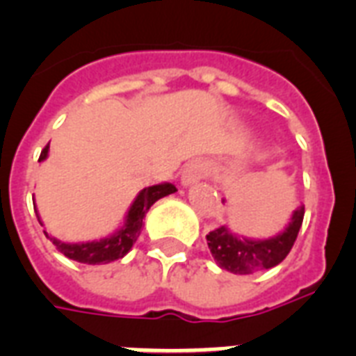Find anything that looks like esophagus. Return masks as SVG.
Segmentation results:
<instances>
[{"label": "esophagus", "instance_id": "obj_1", "mask_svg": "<svg viewBox=\"0 0 356 356\" xmlns=\"http://www.w3.org/2000/svg\"><path fill=\"white\" fill-rule=\"evenodd\" d=\"M209 175V163L204 160H196L187 163L181 172V185L189 187L193 184H198L200 180H204L205 176Z\"/></svg>", "mask_w": 356, "mask_h": 356}]
</instances>
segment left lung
<instances>
[{
    "label": "left lung",
    "mask_w": 356,
    "mask_h": 356,
    "mask_svg": "<svg viewBox=\"0 0 356 356\" xmlns=\"http://www.w3.org/2000/svg\"><path fill=\"white\" fill-rule=\"evenodd\" d=\"M224 202V200H222ZM304 220V205L293 211L289 224L282 233L266 240H254L234 234L227 225L207 234L211 254L222 269L234 275H251L278 266L289 254Z\"/></svg>",
    "instance_id": "obj_1"
}]
</instances>
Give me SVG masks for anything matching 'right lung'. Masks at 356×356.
I'll return each instance as SVG.
<instances>
[{
	"mask_svg": "<svg viewBox=\"0 0 356 356\" xmlns=\"http://www.w3.org/2000/svg\"><path fill=\"white\" fill-rule=\"evenodd\" d=\"M49 156V145L41 151L40 154V161L47 160ZM176 193V187L169 181H163V184H156L151 185V187H145L138 193V196L134 198V202L131 204L127 211V216H125V222L120 229H116L113 234H108L105 238H99V240H92V242H78V243H70V242H63L60 238L52 236L47 231L45 236L51 240L52 243L56 245V249L61 252V254H65L67 258L70 260H76L79 264H89V266H99V264H108L114 262V260H118V258H123L131 251V248L136 243L138 236L142 233L143 227V218H145L147 211L151 209V205L154 202H158L163 196H169ZM36 211V216L40 220V224L43 225L41 222L40 214Z\"/></svg>",
	"mask_w": 356,
	"mask_h": 356,
	"instance_id": "right-lung-1",
	"label": "right lung"
}]
</instances>
